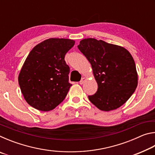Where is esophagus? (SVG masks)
I'll list each match as a JSON object with an SVG mask.
<instances>
[{
    "mask_svg": "<svg viewBox=\"0 0 155 155\" xmlns=\"http://www.w3.org/2000/svg\"><path fill=\"white\" fill-rule=\"evenodd\" d=\"M85 78H81V80L80 81V82H79V83L81 84V85H83V84L84 83V82H85Z\"/></svg>",
    "mask_w": 155,
    "mask_h": 155,
    "instance_id": "34e87169",
    "label": "esophagus"
}]
</instances>
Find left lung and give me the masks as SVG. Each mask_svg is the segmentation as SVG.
Returning <instances> with one entry per match:
<instances>
[{
	"mask_svg": "<svg viewBox=\"0 0 155 155\" xmlns=\"http://www.w3.org/2000/svg\"><path fill=\"white\" fill-rule=\"evenodd\" d=\"M78 48L91 65L98 90L89 100L104 111L116 109L127 102L137 86V73L132 55L120 46L84 39Z\"/></svg>",
	"mask_w": 155,
	"mask_h": 155,
	"instance_id": "left-lung-1",
	"label": "left lung"
}]
</instances>
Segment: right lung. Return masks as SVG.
Instances as JSON below:
<instances>
[{
  "label": "right lung",
  "mask_w": 155,
  "mask_h": 155,
  "mask_svg": "<svg viewBox=\"0 0 155 155\" xmlns=\"http://www.w3.org/2000/svg\"><path fill=\"white\" fill-rule=\"evenodd\" d=\"M74 41L50 38L31 50L18 77V83L27 103L38 110L48 111L65 99L72 84L70 67L65 61Z\"/></svg>",
  "instance_id": "1"
}]
</instances>
